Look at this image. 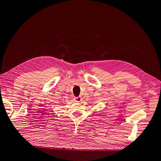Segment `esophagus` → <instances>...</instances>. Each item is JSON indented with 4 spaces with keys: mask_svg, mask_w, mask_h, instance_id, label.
I'll return each mask as SVG.
<instances>
[{
    "mask_svg": "<svg viewBox=\"0 0 161 161\" xmlns=\"http://www.w3.org/2000/svg\"><path fill=\"white\" fill-rule=\"evenodd\" d=\"M81 100H82V98L80 96L75 97V101L76 102H80V101H81Z\"/></svg>",
    "mask_w": 161,
    "mask_h": 161,
    "instance_id": "1",
    "label": "esophagus"
}]
</instances>
